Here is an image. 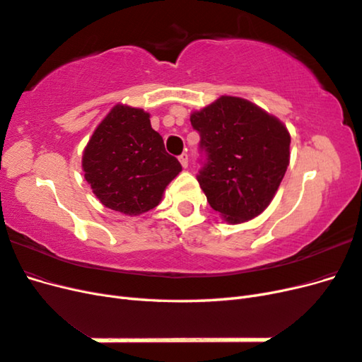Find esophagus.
I'll return each mask as SVG.
<instances>
[{"label":"esophagus","mask_w":362,"mask_h":362,"mask_svg":"<svg viewBox=\"0 0 362 362\" xmlns=\"http://www.w3.org/2000/svg\"><path fill=\"white\" fill-rule=\"evenodd\" d=\"M178 160H180L182 168H187L189 166V156L185 154V152H182V154L178 157Z\"/></svg>","instance_id":"esophagus-1"}]
</instances>
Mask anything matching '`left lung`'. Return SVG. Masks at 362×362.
Here are the masks:
<instances>
[{
	"mask_svg": "<svg viewBox=\"0 0 362 362\" xmlns=\"http://www.w3.org/2000/svg\"><path fill=\"white\" fill-rule=\"evenodd\" d=\"M201 136L198 181L229 223L266 210L286 175L290 134L276 117L242 98L222 96L190 116Z\"/></svg>",
	"mask_w": 362,
	"mask_h": 362,
	"instance_id": "obj_1",
	"label": "left lung"
}]
</instances>
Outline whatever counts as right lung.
Here are the masks:
<instances>
[{
	"instance_id": "obj_1",
	"label": "right lung",
	"mask_w": 362,
	"mask_h": 362,
	"mask_svg": "<svg viewBox=\"0 0 362 362\" xmlns=\"http://www.w3.org/2000/svg\"><path fill=\"white\" fill-rule=\"evenodd\" d=\"M83 169L86 181L107 208L136 216L160 204L181 164L164 149L148 113L116 105L87 144Z\"/></svg>"
}]
</instances>
